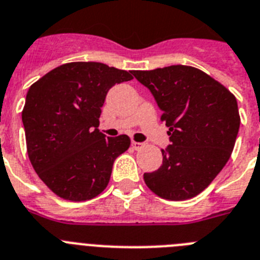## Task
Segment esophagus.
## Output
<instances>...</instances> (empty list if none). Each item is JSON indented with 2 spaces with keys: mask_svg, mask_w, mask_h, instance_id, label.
<instances>
[{
  "mask_svg": "<svg viewBox=\"0 0 260 260\" xmlns=\"http://www.w3.org/2000/svg\"><path fill=\"white\" fill-rule=\"evenodd\" d=\"M131 145H132V148L135 149V150H139V149L143 148V144L136 143V141H132V143H131Z\"/></svg>",
  "mask_w": 260,
  "mask_h": 260,
  "instance_id": "1",
  "label": "esophagus"
}]
</instances>
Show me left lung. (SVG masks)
Here are the masks:
<instances>
[{
	"label": "left lung",
	"instance_id": "obj_1",
	"mask_svg": "<svg viewBox=\"0 0 260 260\" xmlns=\"http://www.w3.org/2000/svg\"><path fill=\"white\" fill-rule=\"evenodd\" d=\"M148 87L169 127L161 168L144 174L146 186L168 200L204 191L233 152L239 129L236 96L204 72L186 65L133 71Z\"/></svg>",
	"mask_w": 260,
	"mask_h": 260
}]
</instances>
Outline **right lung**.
Listing matches in <instances>:
<instances>
[{
  "mask_svg": "<svg viewBox=\"0 0 260 260\" xmlns=\"http://www.w3.org/2000/svg\"><path fill=\"white\" fill-rule=\"evenodd\" d=\"M131 73L102 62H69L27 91L22 121L28 158L60 198L83 202L98 196L115 159L129 148L127 135L106 137L98 125L108 90L132 80Z\"/></svg>",
  "mask_w": 260,
  "mask_h": 260,
  "instance_id": "1",
  "label": "right lung"
}]
</instances>
